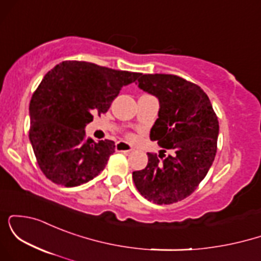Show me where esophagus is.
Returning <instances> with one entry per match:
<instances>
[{
    "label": "esophagus",
    "mask_w": 261,
    "mask_h": 261,
    "mask_svg": "<svg viewBox=\"0 0 261 261\" xmlns=\"http://www.w3.org/2000/svg\"><path fill=\"white\" fill-rule=\"evenodd\" d=\"M116 151L118 152H131L134 151L133 146L128 145L127 142H124V141H120V142L116 143Z\"/></svg>",
    "instance_id": "obj_1"
}]
</instances>
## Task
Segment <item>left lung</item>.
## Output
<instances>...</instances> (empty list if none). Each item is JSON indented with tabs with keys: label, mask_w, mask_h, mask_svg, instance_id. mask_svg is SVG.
<instances>
[{
	"label": "left lung",
	"mask_w": 261,
	"mask_h": 261,
	"mask_svg": "<svg viewBox=\"0 0 261 261\" xmlns=\"http://www.w3.org/2000/svg\"><path fill=\"white\" fill-rule=\"evenodd\" d=\"M139 77V88L160 100L149 137L164 149L160 155L147 153V166L134 172L133 179L143 197L169 205L191 195L207 174L216 155L220 126L207 94L195 83L175 74Z\"/></svg>",
	"instance_id": "8db88e82"
}]
</instances>
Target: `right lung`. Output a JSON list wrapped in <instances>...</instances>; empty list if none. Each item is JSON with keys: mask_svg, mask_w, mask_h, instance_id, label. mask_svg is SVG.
<instances>
[{"mask_svg": "<svg viewBox=\"0 0 261 261\" xmlns=\"http://www.w3.org/2000/svg\"><path fill=\"white\" fill-rule=\"evenodd\" d=\"M140 74L86 61H64L45 74L29 104V140L47 179L77 187L106 168L115 143L86 139L85 127Z\"/></svg>", "mask_w": 261, "mask_h": 261, "instance_id": "1", "label": "right lung"}]
</instances>
